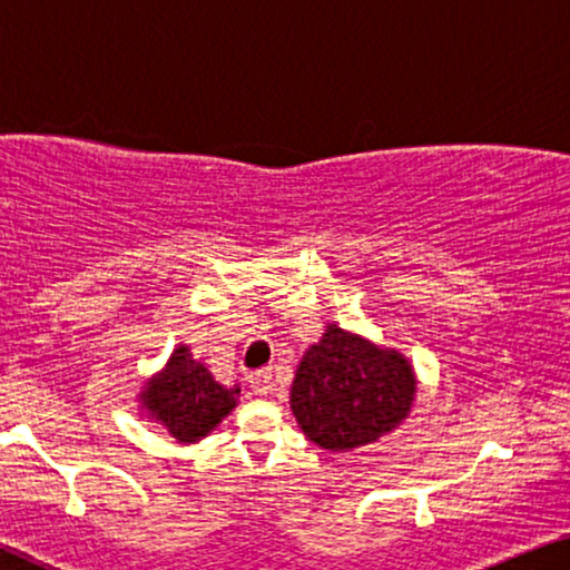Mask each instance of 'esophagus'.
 I'll use <instances>...</instances> for the list:
<instances>
[{"label":"esophagus","mask_w":570,"mask_h":570,"mask_svg":"<svg viewBox=\"0 0 570 570\" xmlns=\"http://www.w3.org/2000/svg\"><path fill=\"white\" fill-rule=\"evenodd\" d=\"M248 384H250V392L258 394V396H266V394L274 392V379H271L268 368L253 371L248 376Z\"/></svg>","instance_id":"obj_1"}]
</instances>
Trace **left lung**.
<instances>
[{
  "label": "left lung",
  "instance_id": "obj_1",
  "mask_svg": "<svg viewBox=\"0 0 570 570\" xmlns=\"http://www.w3.org/2000/svg\"><path fill=\"white\" fill-rule=\"evenodd\" d=\"M414 389L404 355L330 325L296 368L292 412L312 443L340 453L392 432L410 414Z\"/></svg>",
  "mask_w": 570,
  "mask_h": 570
}]
</instances>
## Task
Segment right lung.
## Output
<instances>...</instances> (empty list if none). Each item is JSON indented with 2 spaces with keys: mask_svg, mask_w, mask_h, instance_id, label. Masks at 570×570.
<instances>
[{
  "mask_svg": "<svg viewBox=\"0 0 570 570\" xmlns=\"http://www.w3.org/2000/svg\"><path fill=\"white\" fill-rule=\"evenodd\" d=\"M140 396L156 422L176 440L194 443L233 412L240 386L217 384L204 363L194 361L189 347L178 345L166 371L158 373Z\"/></svg>",
  "mask_w": 570,
  "mask_h": 570,
  "instance_id": "add662e5",
  "label": "right lung"
}]
</instances>
